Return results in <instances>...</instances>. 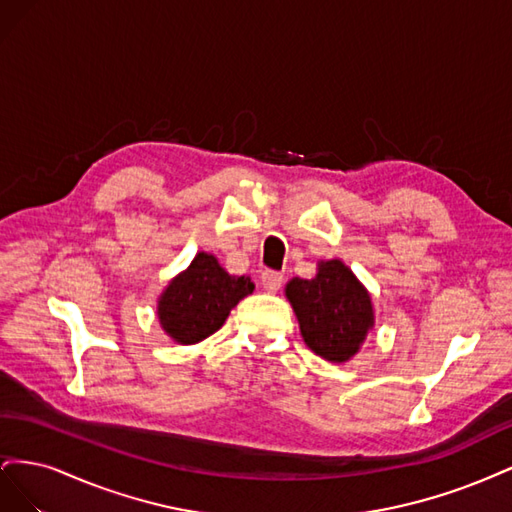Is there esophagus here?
I'll list each match as a JSON object with an SVG mask.
<instances>
[{
	"mask_svg": "<svg viewBox=\"0 0 512 512\" xmlns=\"http://www.w3.org/2000/svg\"><path fill=\"white\" fill-rule=\"evenodd\" d=\"M260 284L267 292H277L284 284V275L277 273V271H265L260 275Z\"/></svg>",
	"mask_w": 512,
	"mask_h": 512,
	"instance_id": "esophagus-1",
	"label": "esophagus"
}]
</instances>
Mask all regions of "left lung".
Wrapping results in <instances>:
<instances>
[{
	"mask_svg": "<svg viewBox=\"0 0 512 512\" xmlns=\"http://www.w3.org/2000/svg\"><path fill=\"white\" fill-rule=\"evenodd\" d=\"M286 297L307 348L327 361H348L374 327L369 292L342 260H322L314 280L292 277Z\"/></svg>",
	"mask_w": 512,
	"mask_h": 512,
	"instance_id": "1",
	"label": "left lung"
}]
</instances>
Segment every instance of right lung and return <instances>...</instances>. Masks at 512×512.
<instances>
[{
	"instance_id": "obj_1",
	"label": "right lung",
	"mask_w": 512,
	"mask_h": 512,
	"mask_svg": "<svg viewBox=\"0 0 512 512\" xmlns=\"http://www.w3.org/2000/svg\"><path fill=\"white\" fill-rule=\"evenodd\" d=\"M252 292L250 277L230 275L220 267L218 258L200 252L162 292L158 318L177 344H198L218 331L230 309Z\"/></svg>"
}]
</instances>
